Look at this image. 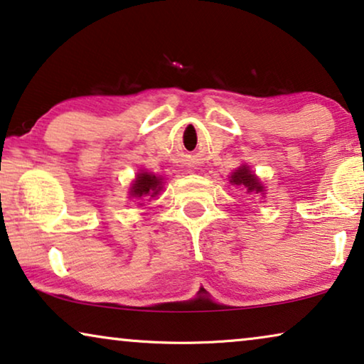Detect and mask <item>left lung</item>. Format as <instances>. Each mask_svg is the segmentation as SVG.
Listing matches in <instances>:
<instances>
[{"label":"left lung","mask_w":364,"mask_h":364,"mask_svg":"<svg viewBox=\"0 0 364 364\" xmlns=\"http://www.w3.org/2000/svg\"><path fill=\"white\" fill-rule=\"evenodd\" d=\"M230 182L233 183V186L243 187L247 192H255V193L263 192L262 183L257 181V177L253 176V173L248 171V167H245V166L238 167V171L232 173Z\"/></svg>","instance_id":"obj_1"}]
</instances>
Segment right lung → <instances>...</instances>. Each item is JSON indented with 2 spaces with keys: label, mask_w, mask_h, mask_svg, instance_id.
<instances>
[{
  "label": "right lung",
  "mask_w": 364,
  "mask_h": 364,
  "mask_svg": "<svg viewBox=\"0 0 364 364\" xmlns=\"http://www.w3.org/2000/svg\"><path fill=\"white\" fill-rule=\"evenodd\" d=\"M161 178L152 176V173L142 172L139 173L136 182L132 183L131 196L132 197H154L161 191Z\"/></svg>",
  "instance_id": "1"
}]
</instances>
